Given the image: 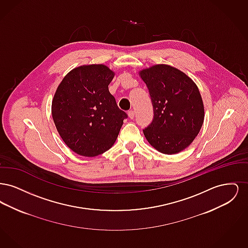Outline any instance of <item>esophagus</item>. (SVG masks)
<instances>
[{
	"label": "esophagus",
	"mask_w": 248,
	"mask_h": 248,
	"mask_svg": "<svg viewBox=\"0 0 248 248\" xmlns=\"http://www.w3.org/2000/svg\"><path fill=\"white\" fill-rule=\"evenodd\" d=\"M128 116H129L130 119H134L135 118V111L134 110H129L128 111Z\"/></svg>",
	"instance_id": "obj_1"
}]
</instances>
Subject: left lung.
Returning a JSON list of instances; mask_svg holds the SVG:
<instances>
[{
  "label": "left lung",
  "instance_id": "8db88e82",
  "mask_svg": "<svg viewBox=\"0 0 248 248\" xmlns=\"http://www.w3.org/2000/svg\"><path fill=\"white\" fill-rule=\"evenodd\" d=\"M154 107V120L143 130L158 152L175 154L185 150L200 132L204 108L198 87L185 73L168 65L140 71Z\"/></svg>",
  "mask_w": 248,
  "mask_h": 248
}]
</instances>
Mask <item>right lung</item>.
Wrapping results in <instances>:
<instances>
[{
    "instance_id": "obj_1",
    "label": "right lung",
    "mask_w": 248,
    "mask_h": 248,
    "mask_svg": "<svg viewBox=\"0 0 248 248\" xmlns=\"http://www.w3.org/2000/svg\"><path fill=\"white\" fill-rule=\"evenodd\" d=\"M113 71L105 65L81 66L62 80L52 102V116L66 145L94 157L109 150L127 114L117 106L108 84Z\"/></svg>"
}]
</instances>
